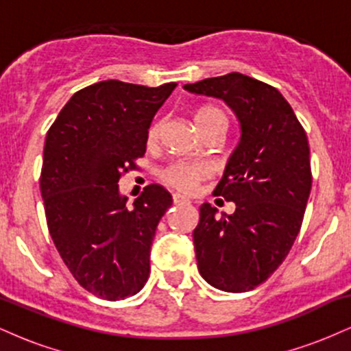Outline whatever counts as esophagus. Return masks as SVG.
Masks as SVG:
<instances>
[{
  "label": "esophagus",
  "instance_id": "esophagus-1",
  "mask_svg": "<svg viewBox=\"0 0 351 351\" xmlns=\"http://www.w3.org/2000/svg\"><path fill=\"white\" fill-rule=\"evenodd\" d=\"M188 198H184V196L181 195H173V203L175 204H183V203H188Z\"/></svg>",
  "mask_w": 351,
  "mask_h": 351
}]
</instances>
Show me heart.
Returning <instances> with one entry per match:
<instances>
[{
  "label": "heart",
  "instance_id": "obj_1",
  "mask_svg": "<svg viewBox=\"0 0 351 351\" xmlns=\"http://www.w3.org/2000/svg\"><path fill=\"white\" fill-rule=\"evenodd\" d=\"M195 122L198 125L199 132L206 130L213 123L223 122L228 125V119L223 110L215 106H201L195 112ZM160 132H162V122L156 120L148 128L147 142L148 145H155L160 138ZM211 175V170L206 163H196V162H173L168 165L162 171V180L170 186L180 189V191L191 193L193 189L198 186L201 180L208 178Z\"/></svg>",
  "mask_w": 351,
  "mask_h": 351
}]
</instances>
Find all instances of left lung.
<instances>
[{
	"mask_svg": "<svg viewBox=\"0 0 351 351\" xmlns=\"http://www.w3.org/2000/svg\"><path fill=\"white\" fill-rule=\"evenodd\" d=\"M184 88L224 100L241 127L215 189L236 211L217 217L209 203L199 208L198 271L219 291H252L284 263L300 231L312 188L307 134L280 92L249 75L231 72Z\"/></svg>",
	"mask_w": 351,
	"mask_h": 351,
	"instance_id": "obj_1",
	"label": "left lung"
}]
</instances>
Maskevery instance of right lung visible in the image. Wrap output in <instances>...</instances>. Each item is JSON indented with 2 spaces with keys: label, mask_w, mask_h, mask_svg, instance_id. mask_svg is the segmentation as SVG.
Returning <instances> with one entry per match:
<instances>
[{
  "label": "right lung",
  "mask_w": 351,
  "mask_h": 351,
  "mask_svg": "<svg viewBox=\"0 0 351 351\" xmlns=\"http://www.w3.org/2000/svg\"><path fill=\"white\" fill-rule=\"evenodd\" d=\"M175 87L92 84L47 132L39 183L49 234L74 279L100 299L132 297L148 280L153 237L171 195L148 184L128 209L119 180L145 155L153 117Z\"/></svg>",
  "instance_id": "right-lung-1"
}]
</instances>
